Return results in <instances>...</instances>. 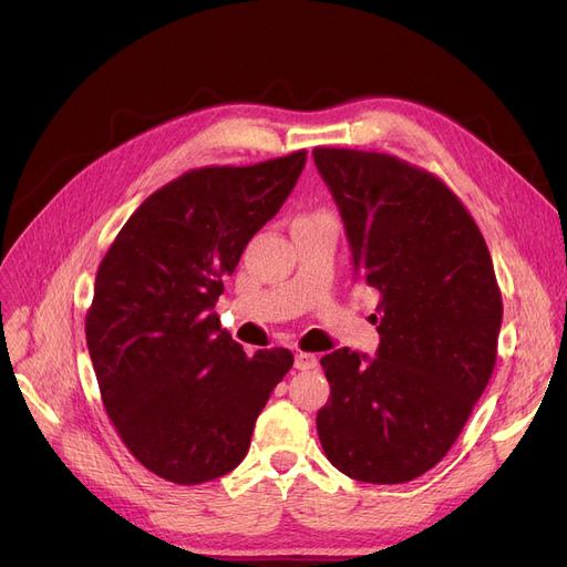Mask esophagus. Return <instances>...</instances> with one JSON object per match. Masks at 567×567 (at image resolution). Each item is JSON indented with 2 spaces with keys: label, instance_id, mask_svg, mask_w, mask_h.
I'll use <instances>...</instances> for the list:
<instances>
[{
  "label": "esophagus",
  "instance_id": "1",
  "mask_svg": "<svg viewBox=\"0 0 567 567\" xmlns=\"http://www.w3.org/2000/svg\"><path fill=\"white\" fill-rule=\"evenodd\" d=\"M317 364H319L317 357L310 354V352H298V354H296V369H298V371H310V369H315Z\"/></svg>",
  "mask_w": 567,
  "mask_h": 567
}]
</instances>
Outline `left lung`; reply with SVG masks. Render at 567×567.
Listing matches in <instances>:
<instances>
[{"instance_id":"left-lung-1","label":"left lung","mask_w":567,"mask_h":567,"mask_svg":"<svg viewBox=\"0 0 567 567\" xmlns=\"http://www.w3.org/2000/svg\"><path fill=\"white\" fill-rule=\"evenodd\" d=\"M315 163L354 274L381 293L379 354L321 357L331 398L317 433L348 477L409 483L452 450L489 383L502 290L475 219L440 177L379 151L317 146Z\"/></svg>"}]
</instances>
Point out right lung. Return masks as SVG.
I'll return each mask as SVG.
<instances>
[{
    "instance_id": "add662e5",
    "label": "right lung",
    "mask_w": 567,
    "mask_h": 567,
    "mask_svg": "<svg viewBox=\"0 0 567 567\" xmlns=\"http://www.w3.org/2000/svg\"><path fill=\"white\" fill-rule=\"evenodd\" d=\"M305 158L302 148L188 169L132 213L99 265L84 333L101 402L132 456L169 483L234 471L293 367L286 348L248 357L213 307L250 238L293 192Z\"/></svg>"
}]
</instances>
